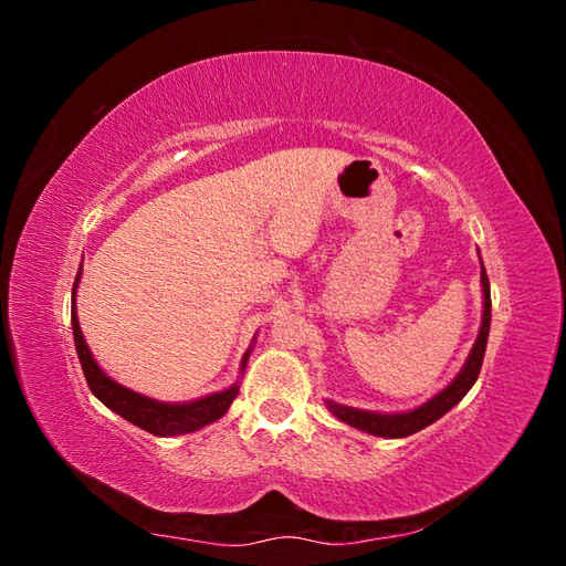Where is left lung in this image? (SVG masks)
<instances>
[{"mask_svg":"<svg viewBox=\"0 0 566 566\" xmlns=\"http://www.w3.org/2000/svg\"><path fill=\"white\" fill-rule=\"evenodd\" d=\"M482 293H484L482 328H479L476 342L468 356L465 366L460 368V373L455 375L449 387H443L430 401H424L413 410H406V413H378V410H361V408L342 406L335 401H325L331 408V413L342 422L356 427V430L375 434V437H385V439L410 437L424 430L427 424L437 422L441 416H447L449 410L472 389V385L479 378V370H482V364H484L486 339L491 328V290H489V276H486L484 264H482Z\"/></svg>","mask_w":566,"mask_h":566,"instance_id":"obj_1","label":"left lung"}]
</instances>
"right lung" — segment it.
Segmentation results:
<instances>
[{
    "label": "right lung",
    "mask_w": 566,
    "mask_h": 566,
    "mask_svg": "<svg viewBox=\"0 0 566 566\" xmlns=\"http://www.w3.org/2000/svg\"><path fill=\"white\" fill-rule=\"evenodd\" d=\"M82 276V264L75 276V285H73V306H71V321H73V337H75V349L80 356V364L84 370V378H87V385L92 389L94 397L108 406L113 413H117L119 418L129 420L132 424L142 427V430L156 434V437H177V434H188L196 432L200 427L210 424L214 420H219L221 416L227 413L229 406L233 403V399L238 397V382L231 385L224 391H214L208 394V397L196 399V401H186V403H165L158 399H148L144 394L127 389L119 382H115L113 378L101 370V366L94 361V356L84 342V335L80 331V321H77V302H75V293H77V283ZM250 352H245L241 370H245Z\"/></svg>",
    "instance_id": "1"
}]
</instances>
